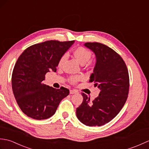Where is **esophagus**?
Listing matches in <instances>:
<instances>
[{
	"instance_id": "34e87169",
	"label": "esophagus",
	"mask_w": 149,
	"mask_h": 149,
	"mask_svg": "<svg viewBox=\"0 0 149 149\" xmlns=\"http://www.w3.org/2000/svg\"><path fill=\"white\" fill-rule=\"evenodd\" d=\"M77 91L76 90H70V94H75L76 93Z\"/></svg>"
}]
</instances>
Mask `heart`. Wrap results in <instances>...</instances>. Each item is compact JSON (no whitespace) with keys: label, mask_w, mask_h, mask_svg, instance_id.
<instances>
[{"label":"heart","mask_w":149,"mask_h":149,"mask_svg":"<svg viewBox=\"0 0 149 149\" xmlns=\"http://www.w3.org/2000/svg\"><path fill=\"white\" fill-rule=\"evenodd\" d=\"M74 55L75 57V58L79 61V63L81 65H84L85 63H86L91 58V54L89 50H88L84 48L83 47H79L74 50ZM66 58V54L63 55L61 57V58L60 59L59 61V64H58L59 66H61L63 65V63L65 61ZM81 79V76H72L70 77V81L72 83H75L78 81H79Z\"/></svg>","instance_id":"b5f03b06"}]
</instances>
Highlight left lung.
<instances>
[{"instance_id":"8db88e82","label":"left lung","mask_w":149,"mask_h":149,"mask_svg":"<svg viewBox=\"0 0 149 149\" xmlns=\"http://www.w3.org/2000/svg\"><path fill=\"white\" fill-rule=\"evenodd\" d=\"M96 57L90 82L99 88V96L93 101L82 93L83 102L76 109L77 118L88 126H100L118 115L127 100L129 77L125 62L115 50L100 43H85Z\"/></svg>"}]
</instances>
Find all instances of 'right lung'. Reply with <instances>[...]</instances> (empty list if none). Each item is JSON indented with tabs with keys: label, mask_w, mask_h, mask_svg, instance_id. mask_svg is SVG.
<instances>
[{
	"label": "right lung",
	"mask_w": 149,
	"mask_h": 149,
	"mask_svg": "<svg viewBox=\"0 0 149 149\" xmlns=\"http://www.w3.org/2000/svg\"><path fill=\"white\" fill-rule=\"evenodd\" d=\"M74 43L46 41L28 47L18 58L12 74V89L18 106L27 116L36 120L50 118L69 95L67 88L56 89L43 81L47 73L56 71L60 59Z\"/></svg>",
	"instance_id": "right-lung-1"
}]
</instances>
